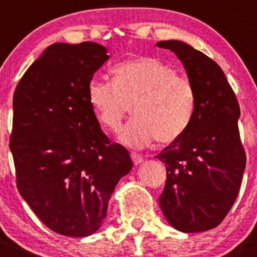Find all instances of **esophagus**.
<instances>
[{
	"label": "esophagus",
	"instance_id": "esophagus-1",
	"mask_svg": "<svg viewBox=\"0 0 257 257\" xmlns=\"http://www.w3.org/2000/svg\"><path fill=\"white\" fill-rule=\"evenodd\" d=\"M131 157H132V160H133V163L136 165H139L141 163H143V157H142L141 154H138V153H132Z\"/></svg>",
	"mask_w": 257,
	"mask_h": 257
}]
</instances>
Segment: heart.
I'll list each match as a JSON object with an SVG mask.
<instances>
[{
  "instance_id": "b5f03b06",
  "label": "heart",
  "mask_w": 257,
  "mask_h": 257,
  "mask_svg": "<svg viewBox=\"0 0 257 257\" xmlns=\"http://www.w3.org/2000/svg\"><path fill=\"white\" fill-rule=\"evenodd\" d=\"M112 82L92 79L88 100L100 123L115 132L132 107L133 118L120 129L119 141L144 147L155 138L170 144L188 129L196 105L195 89L169 64L153 57H139L118 64Z\"/></svg>"
}]
</instances>
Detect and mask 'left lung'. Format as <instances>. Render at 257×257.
<instances>
[{
	"mask_svg": "<svg viewBox=\"0 0 257 257\" xmlns=\"http://www.w3.org/2000/svg\"><path fill=\"white\" fill-rule=\"evenodd\" d=\"M157 46L177 54L196 95L188 129L157 155L167 168L160 208L179 231H206L224 220L240 190L246 154L239 102L219 64L203 52L181 41Z\"/></svg>",
	"mask_w": 257,
	"mask_h": 257,
	"instance_id": "left-lung-1",
	"label": "left lung"
}]
</instances>
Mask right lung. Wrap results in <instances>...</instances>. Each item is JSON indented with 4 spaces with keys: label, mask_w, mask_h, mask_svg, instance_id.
Masks as SVG:
<instances>
[{
    "label": "right lung",
    "mask_w": 257,
    "mask_h": 257,
    "mask_svg": "<svg viewBox=\"0 0 257 257\" xmlns=\"http://www.w3.org/2000/svg\"><path fill=\"white\" fill-rule=\"evenodd\" d=\"M108 58L95 42L54 43L14 94L10 149L17 189L41 221L64 236H89L102 226L115 185L133 167L88 100V84Z\"/></svg>",
    "instance_id": "right-lung-1"
}]
</instances>
